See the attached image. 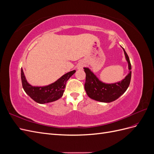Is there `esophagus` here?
<instances>
[{
    "mask_svg": "<svg viewBox=\"0 0 154 154\" xmlns=\"http://www.w3.org/2000/svg\"><path fill=\"white\" fill-rule=\"evenodd\" d=\"M83 66H84V64H83V62H80V63H78L77 67H78V69H82L83 68Z\"/></svg>",
    "mask_w": 154,
    "mask_h": 154,
    "instance_id": "obj_1",
    "label": "esophagus"
}]
</instances>
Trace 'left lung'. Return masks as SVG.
Here are the masks:
<instances>
[{
  "mask_svg": "<svg viewBox=\"0 0 154 154\" xmlns=\"http://www.w3.org/2000/svg\"><path fill=\"white\" fill-rule=\"evenodd\" d=\"M123 49L128 64L129 73L122 81L111 84L105 83L99 80L89 69L83 68L86 74L85 90L90 98L104 103H110L117 100L127 91L131 80L132 72L130 69L132 68L128 56L123 48Z\"/></svg>",
  "mask_w": 154,
  "mask_h": 154,
  "instance_id": "left-lung-1",
  "label": "left lung"
}]
</instances>
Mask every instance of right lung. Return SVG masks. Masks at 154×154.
I'll return each instance as SVG.
<instances>
[{"label": "right lung", "instance_id": "add662e5", "mask_svg": "<svg viewBox=\"0 0 154 154\" xmlns=\"http://www.w3.org/2000/svg\"><path fill=\"white\" fill-rule=\"evenodd\" d=\"M76 71L65 74L57 81L44 87H33L27 82L23 69H21V80L23 88L26 94L36 103L40 104L50 103L60 99L63 96L66 83Z\"/></svg>", "mask_w": 154, "mask_h": 154}]
</instances>
